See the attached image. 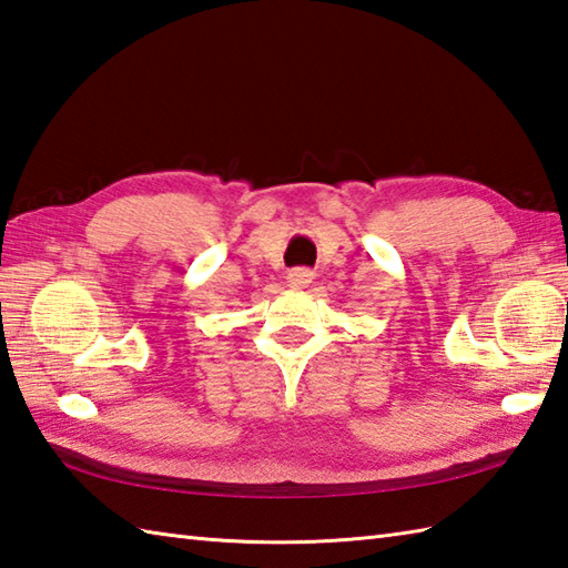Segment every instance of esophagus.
I'll return each instance as SVG.
<instances>
[{
    "mask_svg": "<svg viewBox=\"0 0 568 568\" xmlns=\"http://www.w3.org/2000/svg\"><path fill=\"white\" fill-rule=\"evenodd\" d=\"M312 278H314V273L310 268H293L287 273V283H290V287H295V290L307 287L312 283Z\"/></svg>",
    "mask_w": 568,
    "mask_h": 568,
    "instance_id": "34e87169",
    "label": "esophagus"
}]
</instances>
